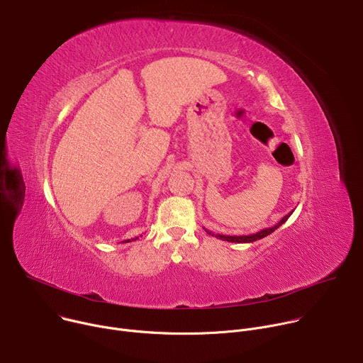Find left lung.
Listing matches in <instances>:
<instances>
[{
    "instance_id": "left-lung-1",
    "label": "left lung",
    "mask_w": 363,
    "mask_h": 363,
    "mask_svg": "<svg viewBox=\"0 0 363 363\" xmlns=\"http://www.w3.org/2000/svg\"><path fill=\"white\" fill-rule=\"evenodd\" d=\"M291 213H293V211H291ZM291 213L287 214V216H284L276 225H273V227H270V228H264V230H262V231H258V233H255V234H250V235H221V234H214V233H211L210 230H205V231L208 233L210 235H213V237L216 235L217 238H220V240H223V241H228V242H252V241H257V240H262V238L270 235L273 231H276L281 224H284V223L287 221V218L291 216Z\"/></svg>"
}]
</instances>
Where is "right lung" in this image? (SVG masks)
<instances>
[{"instance_id": "add662e5", "label": "right lung", "mask_w": 363, "mask_h": 363, "mask_svg": "<svg viewBox=\"0 0 363 363\" xmlns=\"http://www.w3.org/2000/svg\"><path fill=\"white\" fill-rule=\"evenodd\" d=\"M136 238H138V237H136ZM136 238H135V240H136ZM129 241H130V240H126V242H129ZM132 241H133V238H132Z\"/></svg>"}]
</instances>
